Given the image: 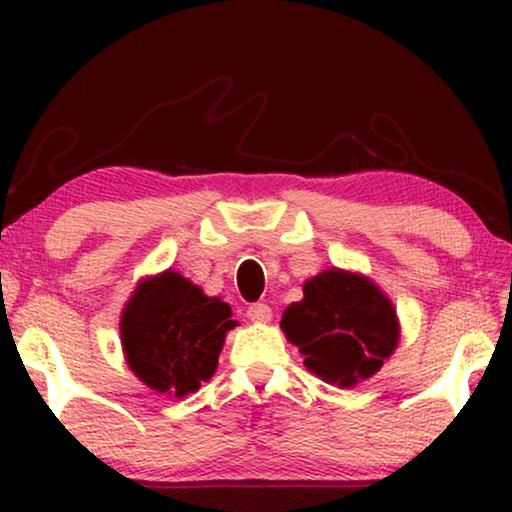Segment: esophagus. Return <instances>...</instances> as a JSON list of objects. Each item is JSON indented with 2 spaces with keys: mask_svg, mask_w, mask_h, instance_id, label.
I'll return each instance as SVG.
<instances>
[{
  "mask_svg": "<svg viewBox=\"0 0 512 512\" xmlns=\"http://www.w3.org/2000/svg\"><path fill=\"white\" fill-rule=\"evenodd\" d=\"M247 317L254 321V324H268V321L272 319V310H270V305H265V303H254V305H249Z\"/></svg>",
  "mask_w": 512,
  "mask_h": 512,
  "instance_id": "1",
  "label": "esophagus"
}]
</instances>
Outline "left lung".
<instances>
[{"mask_svg":"<svg viewBox=\"0 0 512 512\" xmlns=\"http://www.w3.org/2000/svg\"><path fill=\"white\" fill-rule=\"evenodd\" d=\"M282 331L305 368L338 387L373 377L401 338L391 300L368 277L338 268L307 279L303 300L282 314Z\"/></svg>","mask_w":512,"mask_h":512,"instance_id":"1","label":"left lung"}]
</instances>
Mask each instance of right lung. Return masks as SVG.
I'll return each instance as SVG.
<instances>
[{
	"instance_id": "add662e5",
	"label": "right lung",
	"mask_w": 512,
	"mask_h": 512,
	"mask_svg": "<svg viewBox=\"0 0 512 512\" xmlns=\"http://www.w3.org/2000/svg\"><path fill=\"white\" fill-rule=\"evenodd\" d=\"M230 305L191 279L165 270L137 284L121 317L128 366L158 394L186 396L214 375L226 333L237 326Z\"/></svg>"
}]
</instances>
